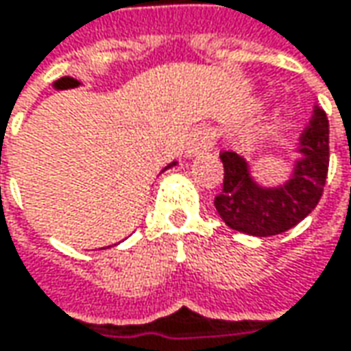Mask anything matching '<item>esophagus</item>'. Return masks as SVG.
Instances as JSON below:
<instances>
[{
  "label": "esophagus",
  "mask_w": 351,
  "mask_h": 351,
  "mask_svg": "<svg viewBox=\"0 0 351 351\" xmlns=\"http://www.w3.org/2000/svg\"><path fill=\"white\" fill-rule=\"evenodd\" d=\"M213 139H215V134L208 128H202V130H196L190 138V143H188V152L186 155H199L204 152H210L213 145Z\"/></svg>",
  "instance_id": "34e87169"
}]
</instances>
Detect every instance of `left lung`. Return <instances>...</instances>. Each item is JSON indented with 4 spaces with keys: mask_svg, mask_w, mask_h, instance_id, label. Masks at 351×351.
Returning a JSON list of instances; mask_svg holds the SVG:
<instances>
[{
    "mask_svg": "<svg viewBox=\"0 0 351 351\" xmlns=\"http://www.w3.org/2000/svg\"><path fill=\"white\" fill-rule=\"evenodd\" d=\"M299 153L289 180L274 188L260 186L241 155L221 153L223 190L213 204L225 225L252 237H272L303 221L317 208L328 175V118L319 106L299 138Z\"/></svg>",
    "mask_w": 351,
    "mask_h": 351,
    "instance_id": "obj_1",
    "label": "left lung"
}]
</instances>
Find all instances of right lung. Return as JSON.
<instances>
[{
	"instance_id": "1",
	"label": "right lung",
	"mask_w": 351,
	"mask_h": 351,
	"mask_svg": "<svg viewBox=\"0 0 351 351\" xmlns=\"http://www.w3.org/2000/svg\"><path fill=\"white\" fill-rule=\"evenodd\" d=\"M173 165H176V163H171V165H167V167H165L163 171H167V169H171V167H173Z\"/></svg>"
}]
</instances>
